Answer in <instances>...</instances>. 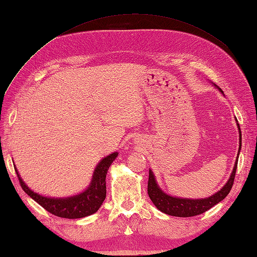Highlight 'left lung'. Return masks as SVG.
<instances>
[{"instance_id":"8db88e82","label":"left lung","mask_w":257,"mask_h":257,"mask_svg":"<svg viewBox=\"0 0 257 257\" xmlns=\"http://www.w3.org/2000/svg\"><path fill=\"white\" fill-rule=\"evenodd\" d=\"M222 91V90H221ZM223 92V91H222ZM239 148H238V154H237V159L235 162V166H234L233 172L231 174L230 179L226 182V184L223 187L219 192L213 194L210 198L206 199H200V200H191V199H180V198H173L162 192L161 189L158 187L156 182V179L154 173L149 170V180H148V194L149 198L152 201L158 209L161 212L166 213V214L172 215V216H179V217H190V216H195L202 214L205 211L210 210L211 207L214 206L215 204L219 203L223 199L226 198V195L230 193V191L233 187L234 183V178H235L236 173V168H237V161H238V155L239 150H241V143H242V135H241V129H239Z\"/></svg>"}]
</instances>
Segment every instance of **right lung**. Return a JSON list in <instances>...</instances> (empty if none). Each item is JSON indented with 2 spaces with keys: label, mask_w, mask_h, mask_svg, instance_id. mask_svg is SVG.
<instances>
[{
  "label": "right lung",
  "mask_w": 257,
  "mask_h": 257,
  "mask_svg": "<svg viewBox=\"0 0 257 257\" xmlns=\"http://www.w3.org/2000/svg\"><path fill=\"white\" fill-rule=\"evenodd\" d=\"M117 156V152H114V154H111L100 161L99 165L95 169L89 188L85 192L75 196H69L66 199H51L34 193L31 189L26 187L16 168L15 172L18 174L19 182L24 192L44 207L46 211L56 216L65 217V219H79V217L94 214L102 204L103 200L106 198V174L109 167Z\"/></svg>",
  "instance_id": "1"
}]
</instances>
